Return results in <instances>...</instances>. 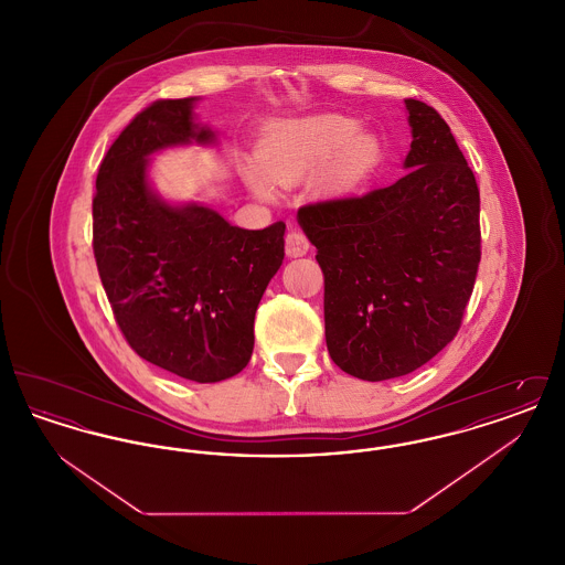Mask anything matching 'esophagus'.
<instances>
[{"label":"esophagus","instance_id":"esophagus-1","mask_svg":"<svg viewBox=\"0 0 565 565\" xmlns=\"http://www.w3.org/2000/svg\"><path fill=\"white\" fill-rule=\"evenodd\" d=\"M309 252V239L305 237V233L300 231H290L286 235V254L290 258H298V256H305Z\"/></svg>","mask_w":565,"mask_h":565}]
</instances>
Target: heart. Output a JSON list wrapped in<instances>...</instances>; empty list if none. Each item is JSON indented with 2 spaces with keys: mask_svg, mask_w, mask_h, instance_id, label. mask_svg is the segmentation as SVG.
Wrapping results in <instances>:
<instances>
[{
  "mask_svg": "<svg viewBox=\"0 0 565 565\" xmlns=\"http://www.w3.org/2000/svg\"><path fill=\"white\" fill-rule=\"evenodd\" d=\"M358 122L339 114L275 122L265 129L256 161L243 175L258 196L270 199L275 186H292L323 163L318 189L343 192L375 167L381 154L376 137L358 131Z\"/></svg>",
  "mask_w": 565,
  "mask_h": 565,
  "instance_id": "b5f03b06",
  "label": "heart"
}]
</instances>
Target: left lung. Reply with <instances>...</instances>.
<instances>
[{
  "mask_svg": "<svg viewBox=\"0 0 565 565\" xmlns=\"http://www.w3.org/2000/svg\"><path fill=\"white\" fill-rule=\"evenodd\" d=\"M404 104L403 178L298 210L322 267L328 353L364 381L408 375L454 341L481 263L475 173L436 109Z\"/></svg>",
  "mask_w": 565,
  "mask_h": 565,
  "instance_id": "obj_1",
  "label": "left lung"
}]
</instances>
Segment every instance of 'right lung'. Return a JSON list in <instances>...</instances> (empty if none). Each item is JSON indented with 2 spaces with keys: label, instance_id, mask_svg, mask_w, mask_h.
Returning <instances> with one entry per match:
<instances>
[{
  "label": "right lung",
  "instance_id": "obj_1",
  "mask_svg": "<svg viewBox=\"0 0 565 565\" xmlns=\"http://www.w3.org/2000/svg\"><path fill=\"white\" fill-rule=\"evenodd\" d=\"M194 102H154L109 146L95 184L93 252L131 350L173 375L215 383L252 358L254 316L284 263L286 224L245 231L150 189V154L214 143V131L194 122Z\"/></svg>",
  "mask_w": 565,
  "mask_h": 565
}]
</instances>
